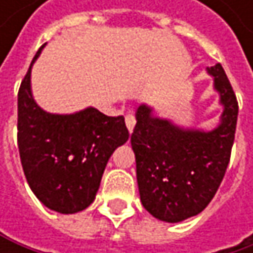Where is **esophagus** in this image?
Here are the masks:
<instances>
[{"label": "esophagus", "mask_w": 253, "mask_h": 253, "mask_svg": "<svg viewBox=\"0 0 253 253\" xmlns=\"http://www.w3.org/2000/svg\"><path fill=\"white\" fill-rule=\"evenodd\" d=\"M134 125H136V119H134V116L133 114H127L126 116V126L128 128V131L131 133L133 131V128H134Z\"/></svg>", "instance_id": "obj_1"}]
</instances>
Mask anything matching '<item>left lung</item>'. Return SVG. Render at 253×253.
Masks as SVG:
<instances>
[{
    "label": "left lung",
    "instance_id": "8db88e82",
    "mask_svg": "<svg viewBox=\"0 0 253 253\" xmlns=\"http://www.w3.org/2000/svg\"><path fill=\"white\" fill-rule=\"evenodd\" d=\"M224 107L211 131L181 128L140 105L131 133L140 201L155 218L178 223L202 212L217 193L228 167L239 105L220 63L208 69Z\"/></svg>",
    "mask_w": 253,
    "mask_h": 253
}]
</instances>
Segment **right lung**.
<instances>
[{"mask_svg": "<svg viewBox=\"0 0 253 253\" xmlns=\"http://www.w3.org/2000/svg\"><path fill=\"white\" fill-rule=\"evenodd\" d=\"M32 64L17 98L22 167L32 192L45 207L75 214L93 202L105 166L116 148L126 143L128 130L123 116L108 117L92 107L66 116L43 111L32 96Z\"/></svg>", "mask_w": 253, "mask_h": 253, "instance_id": "right-lung-1", "label": "right lung"}]
</instances>
